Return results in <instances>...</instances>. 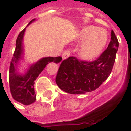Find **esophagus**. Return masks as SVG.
<instances>
[{
    "label": "esophagus",
    "mask_w": 131,
    "mask_h": 131,
    "mask_svg": "<svg viewBox=\"0 0 131 131\" xmlns=\"http://www.w3.org/2000/svg\"><path fill=\"white\" fill-rule=\"evenodd\" d=\"M70 56V52L69 51H65L62 54V58L63 60H66Z\"/></svg>",
    "instance_id": "obj_1"
}]
</instances>
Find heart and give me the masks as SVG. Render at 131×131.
<instances>
[{"mask_svg":"<svg viewBox=\"0 0 131 131\" xmlns=\"http://www.w3.org/2000/svg\"><path fill=\"white\" fill-rule=\"evenodd\" d=\"M77 40L83 42L78 51L79 57L83 61L91 62L102 52L108 42V34L95 26H87L80 31Z\"/></svg>","mask_w":131,"mask_h":131,"instance_id":"1","label":"heart"}]
</instances>
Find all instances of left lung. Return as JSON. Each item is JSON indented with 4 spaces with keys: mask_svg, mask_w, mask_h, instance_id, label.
<instances>
[{
    "mask_svg": "<svg viewBox=\"0 0 131 131\" xmlns=\"http://www.w3.org/2000/svg\"><path fill=\"white\" fill-rule=\"evenodd\" d=\"M118 48V39L112 31L111 41L107 50L95 61H79L74 57L64 60L55 79L58 87L66 93L74 95L95 91L111 74Z\"/></svg>",
    "mask_w": 131,
    "mask_h": 131,
    "instance_id": "1",
    "label": "left lung"
}]
</instances>
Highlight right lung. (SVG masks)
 <instances>
[{"label":"right lung","instance_id":"obj_1","mask_svg":"<svg viewBox=\"0 0 131 131\" xmlns=\"http://www.w3.org/2000/svg\"><path fill=\"white\" fill-rule=\"evenodd\" d=\"M35 20L36 19L30 21L28 26ZM26 28L20 32L16 40L15 50L12 58L9 71V83L10 92L13 98L22 104L29 105L36 100L34 85L35 80L48 64L50 62L60 63L62 58L61 57H43L36 62L29 64L24 74L19 73L18 66L20 64L21 60H24L23 38Z\"/></svg>","mask_w":131,"mask_h":131}]
</instances>
